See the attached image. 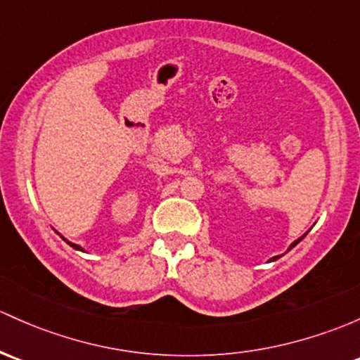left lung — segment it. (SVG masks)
<instances>
[{
    "label": "left lung",
    "mask_w": 360,
    "mask_h": 360,
    "mask_svg": "<svg viewBox=\"0 0 360 360\" xmlns=\"http://www.w3.org/2000/svg\"><path fill=\"white\" fill-rule=\"evenodd\" d=\"M305 234H307V233H305ZM305 234H304V236H302V238H298V240H295V241H293V243H291V245H290V248H288V250H291V248H293V247H295V245H297V243H300V241H302V240H304V238H305ZM276 259H278V257H272V260H276Z\"/></svg>",
    "instance_id": "1"
}]
</instances>
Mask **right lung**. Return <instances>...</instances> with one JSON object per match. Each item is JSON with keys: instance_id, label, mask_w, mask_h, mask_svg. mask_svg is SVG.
Masks as SVG:
<instances>
[{"instance_id": "add662e5", "label": "right lung", "mask_w": 360, "mask_h": 360, "mask_svg": "<svg viewBox=\"0 0 360 360\" xmlns=\"http://www.w3.org/2000/svg\"><path fill=\"white\" fill-rule=\"evenodd\" d=\"M65 241H67V240H65ZM67 243H69L72 248H75V250H81V252H84V250H82L81 247H79V245H75V243H70V241H67Z\"/></svg>"}]
</instances>
